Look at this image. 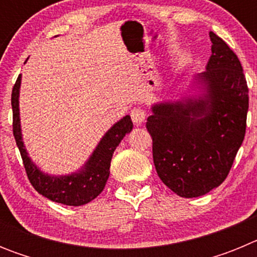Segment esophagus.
I'll return each instance as SVG.
<instances>
[{
	"label": "esophagus",
	"instance_id": "obj_1",
	"mask_svg": "<svg viewBox=\"0 0 257 257\" xmlns=\"http://www.w3.org/2000/svg\"><path fill=\"white\" fill-rule=\"evenodd\" d=\"M130 115H131V119H133L134 124H136V126H140V124L144 123L145 117H147V114H145V112H144V109H142V108H134L133 110H131Z\"/></svg>",
	"mask_w": 257,
	"mask_h": 257
}]
</instances>
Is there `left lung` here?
Listing matches in <instances>:
<instances>
[{"label": "left lung", "mask_w": 257, "mask_h": 257, "mask_svg": "<svg viewBox=\"0 0 257 257\" xmlns=\"http://www.w3.org/2000/svg\"><path fill=\"white\" fill-rule=\"evenodd\" d=\"M210 38L212 54L194 78L202 94L154 104L147 119L157 174L184 198L225 180L246 134L248 87L240 61L219 36L210 32Z\"/></svg>", "instance_id": "left-lung-1"}]
</instances>
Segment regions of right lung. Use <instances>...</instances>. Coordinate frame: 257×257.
Here are the masks:
<instances>
[{"label": "right lung", "mask_w": 257, "mask_h": 257, "mask_svg": "<svg viewBox=\"0 0 257 257\" xmlns=\"http://www.w3.org/2000/svg\"><path fill=\"white\" fill-rule=\"evenodd\" d=\"M22 76L18 77L11 94L13 106V133L20 156L23 158L27 176L36 190L52 202L67 206H82L96 198L105 187L109 178V167L113 153L126 134L133 130V121L130 115H124L121 121L113 124L101 138L94 153L90 156L79 171L70 175L45 174L41 171L29 158L22 138L19 115V90Z\"/></svg>", "instance_id": "1"}]
</instances>
